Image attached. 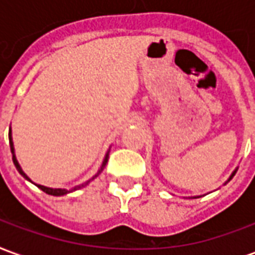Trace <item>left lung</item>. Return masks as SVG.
I'll list each match as a JSON object with an SVG mask.
<instances>
[{"mask_svg": "<svg viewBox=\"0 0 255 255\" xmlns=\"http://www.w3.org/2000/svg\"><path fill=\"white\" fill-rule=\"evenodd\" d=\"M236 171H238V168H236L235 171H234V172H232V173H231V176H230V179H228V180H227V182H230L231 179H232V177L235 176V173H236ZM197 198H198V197H197Z\"/></svg>", "mask_w": 255, "mask_h": 255, "instance_id": "1", "label": "left lung"}]
</instances>
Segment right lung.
Returning a JSON list of instances; mask_svg holds the SVG:
<instances>
[{
    "mask_svg": "<svg viewBox=\"0 0 255 255\" xmlns=\"http://www.w3.org/2000/svg\"><path fill=\"white\" fill-rule=\"evenodd\" d=\"M9 144H10V151H12V160H13L14 166L17 168V171L20 172V175H21V176L24 177V179H27L28 182H31L30 177L27 176V175H25L24 172H23V169L20 168L19 162H17V160H16V155H14L13 142H12V132H10V129H9ZM108 158H109V151L106 153L105 158H104V161H102V165H101V168H100V169H98V172L95 173L94 176L91 177L90 180H87V182L82 183V184H79V186H75V187H72V188H71V190H67V188H50V187H45V186H41V184H35V183H34V184H35V186H36V187H38V188H41V190H42V191H43V192H46V194H49V195H54V197H60V195H65V194H68V192L76 191V190H79V188L86 187V186H87V184H89V183L91 182V180H94L95 177L98 176V175H100L101 172L104 171V168H105L106 162H108Z\"/></svg>",
    "mask_w": 255,
    "mask_h": 255,
    "instance_id": "1",
    "label": "right lung"
}]
</instances>
